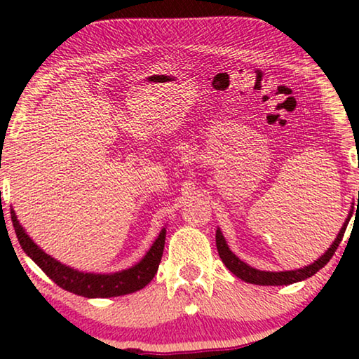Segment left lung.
Wrapping results in <instances>:
<instances>
[{"label": "left lung", "instance_id": "obj_1", "mask_svg": "<svg viewBox=\"0 0 359 359\" xmlns=\"http://www.w3.org/2000/svg\"><path fill=\"white\" fill-rule=\"evenodd\" d=\"M358 203H359V191H358ZM351 214H353V212L350 210L347 220H345L344 226L340 228L336 241L332 242V245L327 248V250L323 255H321V257L317 261H313L312 264H309L306 267H301V269H296V271L267 272V271L255 269V267L245 264L244 261H241L233 252L229 250V247L226 244V241H224L220 229H217V234H215L217 250H218V255H220V258L224 263V266H226L236 277H239L241 280L248 282V283H255V285H274V287H276V285H291V283L306 280V278L312 277L313 274H317L321 267H325L327 261L332 258V255L336 253L340 241H342V238H344L345 229H347V224L350 222Z\"/></svg>", "mask_w": 359, "mask_h": 359}]
</instances>
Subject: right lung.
I'll return each instance as SVG.
<instances>
[{"instance_id": "add662e5", "label": "right lung", "mask_w": 359, "mask_h": 359, "mask_svg": "<svg viewBox=\"0 0 359 359\" xmlns=\"http://www.w3.org/2000/svg\"><path fill=\"white\" fill-rule=\"evenodd\" d=\"M12 224H14L17 239L29 258L38 264L42 272H46L48 278H52L60 288H63L69 293H74L83 297H114L135 293L137 290H142L145 285L150 283L155 277L158 266L163 257V248H165L166 228L161 229L158 234L150 250L145 253V257L130 269L114 272V274H92V272H81L72 269V267L62 264L50 255L34 244L32 238L25 233L22 224L17 220L14 210H11Z\"/></svg>"}]
</instances>
